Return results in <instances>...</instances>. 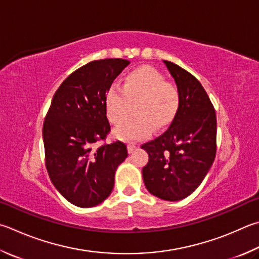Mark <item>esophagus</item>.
I'll return each instance as SVG.
<instances>
[{"instance_id":"34e87169","label":"esophagus","mask_w":259,"mask_h":259,"mask_svg":"<svg viewBox=\"0 0 259 259\" xmlns=\"http://www.w3.org/2000/svg\"><path fill=\"white\" fill-rule=\"evenodd\" d=\"M136 148H137V147H136V145H133V144H129L128 145V153L129 154H131V153H134L135 152V149Z\"/></svg>"}]
</instances>
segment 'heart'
Listing matches in <instances>:
<instances>
[{
    "instance_id": "heart-1",
    "label": "heart",
    "mask_w": 259,
    "mask_h": 259,
    "mask_svg": "<svg viewBox=\"0 0 259 259\" xmlns=\"http://www.w3.org/2000/svg\"><path fill=\"white\" fill-rule=\"evenodd\" d=\"M133 105L136 116L114 130L115 137L124 142L147 138L153 126L158 130L171 124L180 109L181 94L157 69L144 65L126 73L121 88L113 86L105 94V113L115 125L126 120Z\"/></svg>"
}]
</instances>
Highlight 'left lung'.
Returning <instances> with one entry per match:
<instances>
[{"mask_svg": "<svg viewBox=\"0 0 259 259\" xmlns=\"http://www.w3.org/2000/svg\"><path fill=\"white\" fill-rule=\"evenodd\" d=\"M181 94L176 119L163 135L142 145L148 154L143 179L150 194L177 201L191 195L216 155V114L207 93L191 73L163 61Z\"/></svg>", "mask_w": 259, "mask_h": 259, "instance_id": "8db88e82", "label": "left lung"}]
</instances>
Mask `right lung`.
<instances>
[{
  "label": "right lung",
  "mask_w": 259,
  "mask_h": 259,
  "mask_svg": "<svg viewBox=\"0 0 259 259\" xmlns=\"http://www.w3.org/2000/svg\"><path fill=\"white\" fill-rule=\"evenodd\" d=\"M129 63L104 59L82 65L61 83L46 114V168L56 190L78 207H94L111 195L116 168L128 156L121 142L94 145L110 133L105 94Z\"/></svg>",
  "instance_id": "1"
}]
</instances>
